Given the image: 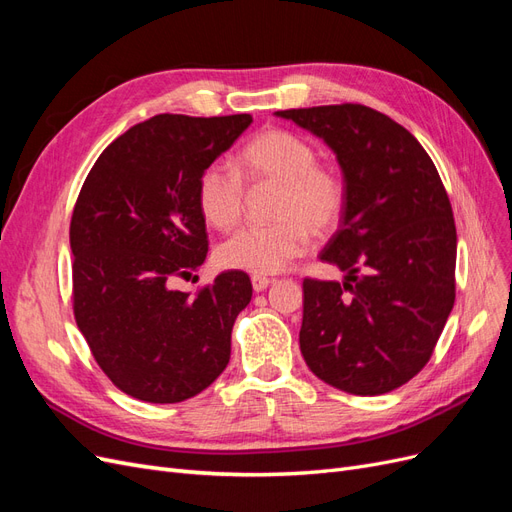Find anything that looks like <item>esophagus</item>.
I'll return each instance as SVG.
<instances>
[{
    "label": "esophagus",
    "mask_w": 512,
    "mask_h": 512,
    "mask_svg": "<svg viewBox=\"0 0 512 512\" xmlns=\"http://www.w3.org/2000/svg\"><path fill=\"white\" fill-rule=\"evenodd\" d=\"M269 284H271L269 277H265V275H252V286H254V290H256V292L267 290V288H269Z\"/></svg>",
    "instance_id": "34e87169"
}]
</instances>
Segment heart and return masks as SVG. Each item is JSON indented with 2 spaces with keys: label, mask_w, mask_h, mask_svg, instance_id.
I'll use <instances>...</instances> for the list:
<instances>
[{
  "label": "heart",
  "mask_w": 512,
  "mask_h": 512,
  "mask_svg": "<svg viewBox=\"0 0 512 512\" xmlns=\"http://www.w3.org/2000/svg\"><path fill=\"white\" fill-rule=\"evenodd\" d=\"M243 177L254 185H273L271 226H252L226 239L215 260L222 269L277 273L299 258L309 235L324 237L339 224L346 209V185L337 170L318 162L316 147L282 128L258 132L239 151ZM196 203L203 220L215 230H230L241 220L245 188L237 170L215 162L196 183Z\"/></svg>",
  "instance_id": "1"
}]
</instances>
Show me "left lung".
I'll use <instances>...</instances> for the list:
<instances>
[{
    "label": "left lung",
    "mask_w": 512,
    "mask_h": 512,
    "mask_svg": "<svg viewBox=\"0 0 512 512\" xmlns=\"http://www.w3.org/2000/svg\"><path fill=\"white\" fill-rule=\"evenodd\" d=\"M275 115L320 136L346 185L342 224L320 254L346 282L303 280V359L339 391L389 393L427 365L455 303L451 200L421 143L374 108Z\"/></svg>",
    "instance_id": "1"
}]
</instances>
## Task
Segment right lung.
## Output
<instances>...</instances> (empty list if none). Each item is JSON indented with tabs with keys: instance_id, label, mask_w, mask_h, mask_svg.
I'll list each match as a JSON object with an SVG mask.
<instances>
[{
	"instance_id": "add662e5",
	"label": "right lung",
	"mask_w": 512,
	"mask_h": 512,
	"mask_svg": "<svg viewBox=\"0 0 512 512\" xmlns=\"http://www.w3.org/2000/svg\"><path fill=\"white\" fill-rule=\"evenodd\" d=\"M250 123L170 113L136 123L100 153L76 198L74 320L108 380L134 399L177 404L228 365L250 277L220 273L194 297L170 284L207 258L198 177Z\"/></svg>"
}]
</instances>
